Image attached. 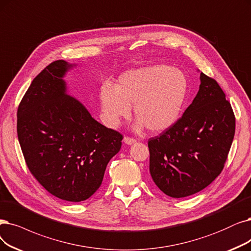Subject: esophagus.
<instances>
[{"mask_svg":"<svg viewBox=\"0 0 251 251\" xmlns=\"http://www.w3.org/2000/svg\"><path fill=\"white\" fill-rule=\"evenodd\" d=\"M124 142L126 144V145H132L136 142V140L133 139V138H129V137H125L124 138Z\"/></svg>","mask_w":251,"mask_h":251,"instance_id":"1","label":"esophagus"}]
</instances>
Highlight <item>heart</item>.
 I'll return each instance as SVG.
<instances>
[{
	"label": "heart",
	"mask_w": 251,
	"mask_h": 251,
	"mask_svg": "<svg viewBox=\"0 0 251 251\" xmlns=\"http://www.w3.org/2000/svg\"><path fill=\"white\" fill-rule=\"evenodd\" d=\"M187 91L185 75L170 66L131 70L119 77L114 87L103 85L100 89L103 119L109 127H116L131 114L129 106H134L136 131L147 127L152 133H163L178 122Z\"/></svg>",
	"instance_id": "obj_1"
}]
</instances>
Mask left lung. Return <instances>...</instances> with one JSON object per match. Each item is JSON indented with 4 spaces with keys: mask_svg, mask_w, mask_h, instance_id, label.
Listing matches in <instances>:
<instances>
[{
    "mask_svg": "<svg viewBox=\"0 0 251 251\" xmlns=\"http://www.w3.org/2000/svg\"><path fill=\"white\" fill-rule=\"evenodd\" d=\"M200 80L181 118L148 141L150 175L172 198L192 196L211 183L223 171L235 135V115L223 89L204 73Z\"/></svg>",
    "mask_w": 251,
    "mask_h": 251,
    "instance_id": "left-lung-1",
    "label": "left lung"
}]
</instances>
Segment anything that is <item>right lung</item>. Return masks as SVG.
I'll use <instances>...</instances> for the list:
<instances>
[{
  "label": "right lung",
  "instance_id": "obj_1",
  "mask_svg": "<svg viewBox=\"0 0 251 251\" xmlns=\"http://www.w3.org/2000/svg\"><path fill=\"white\" fill-rule=\"evenodd\" d=\"M63 59L48 65L29 85L17 110V136L25 163L48 193L81 202L101 186L123 136L98 123L68 94Z\"/></svg>",
  "mask_w": 251,
  "mask_h": 251
}]
</instances>
